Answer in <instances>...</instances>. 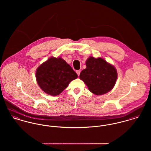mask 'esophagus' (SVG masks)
<instances>
[{
  "mask_svg": "<svg viewBox=\"0 0 151 151\" xmlns=\"http://www.w3.org/2000/svg\"><path fill=\"white\" fill-rule=\"evenodd\" d=\"M76 73H77V74L78 76H80V73H81V70H77V71H76Z\"/></svg>",
  "mask_w": 151,
  "mask_h": 151,
  "instance_id": "34e87169",
  "label": "esophagus"
}]
</instances>
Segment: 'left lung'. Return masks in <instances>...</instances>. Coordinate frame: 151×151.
I'll list each match as a JSON object with an SVG mask.
<instances>
[{"instance_id":"left-lung-1","label":"left lung","mask_w":151,"mask_h":151,"mask_svg":"<svg viewBox=\"0 0 151 151\" xmlns=\"http://www.w3.org/2000/svg\"><path fill=\"white\" fill-rule=\"evenodd\" d=\"M86 66L81 72L80 78L92 93L101 95L112 89L117 78V72L113 65L101 58L90 57L86 61Z\"/></svg>"}]
</instances>
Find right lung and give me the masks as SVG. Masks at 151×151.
Masks as SVG:
<instances>
[{"mask_svg":"<svg viewBox=\"0 0 151 151\" xmlns=\"http://www.w3.org/2000/svg\"><path fill=\"white\" fill-rule=\"evenodd\" d=\"M78 77L71 66L61 58L52 57L40 65L36 71L37 81L47 94L59 95L69 83Z\"/></svg>","mask_w":151,"mask_h":151,"instance_id":"right-lung-1","label":"right lung"}]
</instances>
